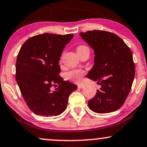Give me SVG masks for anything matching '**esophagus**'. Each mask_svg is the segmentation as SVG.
I'll use <instances>...</instances> for the list:
<instances>
[{
    "label": "esophagus",
    "instance_id": "34e87169",
    "mask_svg": "<svg viewBox=\"0 0 147 147\" xmlns=\"http://www.w3.org/2000/svg\"><path fill=\"white\" fill-rule=\"evenodd\" d=\"M77 87H78V88H84V86L82 85V84H79Z\"/></svg>",
    "mask_w": 147,
    "mask_h": 147
}]
</instances>
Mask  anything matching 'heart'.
Listing matches in <instances>:
<instances>
[{
  "label": "heart",
  "instance_id": "b5f03b06",
  "mask_svg": "<svg viewBox=\"0 0 147 147\" xmlns=\"http://www.w3.org/2000/svg\"><path fill=\"white\" fill-rule=\"evenodd\" d=\"M87 48H88L87 46H86V45H79L77 48V52H78L82 51V50ZM85 70H82V69H75V70H72L67 73V78L73 81V82H77V83H80L82 81V79H83V77L85 75Z\"/></svg>",
  "mask_w": 147,
  "mask_h": 147
}]
</instances>
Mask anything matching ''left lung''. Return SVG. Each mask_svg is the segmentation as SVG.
Wrapping results in <instances>:
<instances>
[{"instance_id":"8db88e82","label":"left lung","mask_w":147,"mask_h":147,"mask_svg":"<svg viewBox=\"0 0 147 147\" xmlns=\"http://www.w3.org/2000/svg\"><path fill=\"white\" fill-rule=\"evenodd\" d=\"M80 35L95 51V65L88 78L101 85L88 102L89 108L97 113L117 111L125 102L134 79L132 52L120 37L110 32L92 30Z\"/></svg>"}]
</instances>
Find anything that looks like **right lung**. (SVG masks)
I'll return each instance as SVG.
<instances>
[{"instance_id":"right-lung-1","label":"right lung","mask_w":147,"mask_h":147,"mask_svg":"<svg viewBox=\"0 0 147 147\" xmlns=\"http://www.w3.org/2000/svg\"><path fill=\"white\" fill-rule=\"evenodd\" d=\"M72 34L44 33L30 37L23 43L16 63V79L27 105L34 114L59 115L65 111L68 97L77 85L63 81L59 61ZM59 88L54 92L50 88Z\"/></svg>"}]
</instances>
